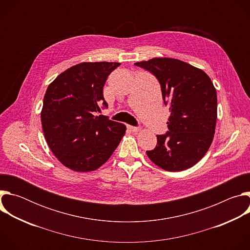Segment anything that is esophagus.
<instances>
[{
    "instance_id": "1",
    "label": "esophagus",
    "mask_w": 250,
    "mask_h": 250,
    "mask_svg": "<svg viewBox=\"0 0 250 250\" xmlns=\"http://www.w3.org/2000/svg\"><path fill=\"white\" fill-rule=\"evenodd\" d=\"M127 128L133 132H137L140 130V127L139 126H132V125H127Z\"/></svg>"
}]
</instances>
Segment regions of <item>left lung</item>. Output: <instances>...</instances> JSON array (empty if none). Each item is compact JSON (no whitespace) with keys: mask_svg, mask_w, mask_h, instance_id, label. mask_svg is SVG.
Segmentation results:
<instances>
[{"mask_svg":"<svg viewBox=\"0 0 250 250\" xmlns=\"http://www.w3.org/2000/svg\"><path fill=\"white\" fill-rule=\"evenodd\" d=\"M158 80L171 116L168 131L158 134L149 159L170 172L188 169L209 148L217 123V92L203 70L173 58L134 63Z\"/></svg>","mask_w":250,"mask_h":250,"instance_id":"1","label":"left lung"}]
</instances>
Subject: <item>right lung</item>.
<instances>
[{
	"label": "right lung",
	"mask_w": 250,
	"mask_h": 250,
	"mask_svg": "<svg viewBox=\"0 0 250 250\" xmlns=\"http://www.w3.org/2000/svg\"><path fill=\"white\" fill-rule=\"evenodd\" d=\"M118 62H83L70 67L48 86L42 124L47 145L66 167L98 169L125 135V125L99 115L108 108L103 88Z\"/></svg>",
	"instance_id": "1"
}]
</instances>
